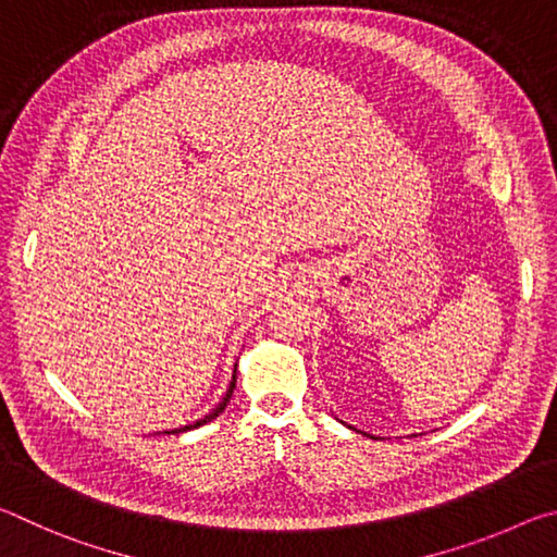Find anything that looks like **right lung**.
<instances>
[{
	"label": "right lung",
	"mask_w": 557,
	"mask_h": 557,
	"mask_svg": "<svg viewBox=\"0 0 557 557\" xmlns=\"http://www.w3.org/2000/svg\"><path fill=\"white\" fill-rule=\"evenodd\" d=\"M235 379H238V375H235V371H233V381H231V385H228V391H225V395H223V400L215 405V408L209 412V414H203L201 420H196L194 425H184V428H176V430H166V435H178V432H186V430H194V428H201V425H206V422H211V420H215L219 418V414L225 410V405L231 403V395H233V388H235Z\"/></svg>",
	"instance_id": "obj_1"
}]
</instances>
